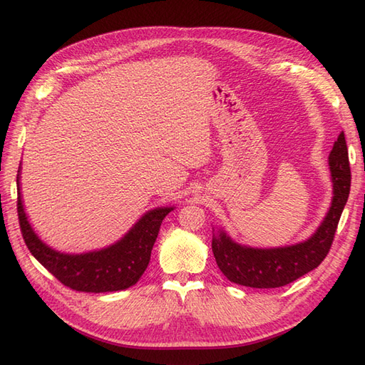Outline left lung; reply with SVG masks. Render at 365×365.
<instances>
[{
	"mask_svg": "<svg viewBox=\"0 0 365 365\" xmlns=\"http://www.w3.org/2000/svg\"><path fill=\"white\" fill-rule=\"evenodd\" d=\"M328 161L333 178L331 207L322 225L307 242L285 247L255 250L232 242L223 230L213 235V255L218 268L230 282L251 288H279L297 280L324 262L333 245L337 223L350 193L351 175L344 131L334 142Z\"/></svg>",
	"mask_w": 365,
	"mask_h": 365,
	"instance_id": "left-lung-1",
	"label": "left lung"
}]
</instances>
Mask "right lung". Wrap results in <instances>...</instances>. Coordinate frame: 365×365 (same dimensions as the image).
<instances>
[{
    "label": "right lung",
    "mask_w": 365,
    "mask_h": 365,
    "mask_svg": "<svg viewBox=\"0 0 365 365\" xmlns=\"http://www.w3.org/2000/svg\"><path fill=\"white\" fill-rule=\"evenodd\" d=\"M19 181L20 175L16 176V210L26 246L58 282L76 291L111 292L135 285L147 269L163 220L173 210V207H158L147 212L125 237L105 250L76 255L63 254L51 250L35 235L23 209Z\"/></svg>",
    "instance_id": "obj_1"
}]
</instances>
